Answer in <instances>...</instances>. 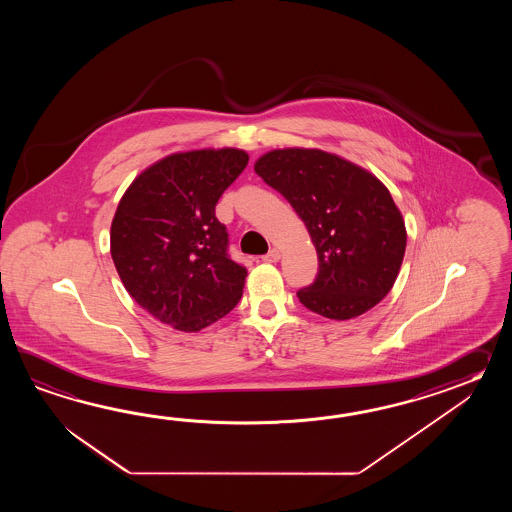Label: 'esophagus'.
Instances as JSON below:
<instances>
[{
    "label": "esophagus",
    "mask_w": 512,
    "mask_h": 512,
    "mask_svg": "<svg viewBox=\"0 0 512 512\" xmlns=\"http://www.w3.org/2000/svg\"><path fill=\"white\" fill-rule=\"evenodd\" d=\"M261 260L274 263V261L280 260V251H278V249H272V251L267 252V254L261 258Z\"/></svg>",
    "instance_id": "1"
}]
</instances>
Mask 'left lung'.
<instances>
[{
	"label": "left lung",
	"instance_id": "left-lung-1",
	"mask_svg": "<svg viewBox=\"0 0 512 512\" xmlns=\"http://www.w3.org/2000/svg\"><path fill=\"white\" fill-rule=\"evenodd\" d=\"M256 174L304 221L318 254L315 282L296 296L316 315L348 320L390 293L403 263L406 229L381 181L346 159L287 148L265 153Z\"/></svg>",
	"mask_w": 512,
	"mask_h": 512
}]
</instances>
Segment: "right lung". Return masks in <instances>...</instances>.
Wrapping results in <instances>:
<instances>
[{
	"mask_svg": "<svg viewBox=\"0 0 512 512\" xmlns=\"http://www.w3.org/2000/svg\"><path fill=\"white\" fill-rule=\"evenodd\" d=\"M249 163L243 150L174 153L144 170L111 223V258L131 298L194 333L240 302L247 269L229 254L219 197Z\"/></svg>",
	"mask_w": 512,
	"mask_h": 512,
	"instance_id": "obj_1",
	"label": "right lung"
}]
</instances>
